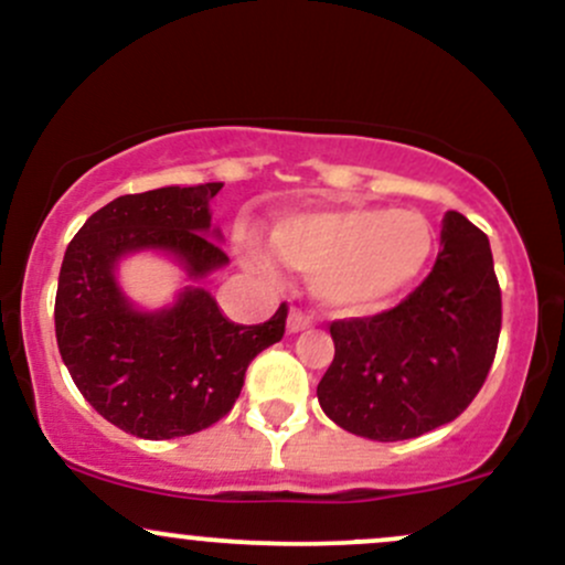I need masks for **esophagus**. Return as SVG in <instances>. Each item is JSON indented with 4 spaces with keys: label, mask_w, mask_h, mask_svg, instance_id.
<instances>
[{
    "label": "esophagus",
    "mask_w": 565,
    "mask_h": 565,
    "mask_svg": "<svg viewBox=\"0 0 565 565\" xmlns=\"http://www.w3.org/2000/svg\"><path fill=\"white\" fill-rule=\"evenodd\" d=\"M310 323H313V319H310L308 313L300 308H291L289 310V319H287V332L295 334V332H302V329H308Z\"/></svg>",
    "instance_id": "1"
}]
</instances>
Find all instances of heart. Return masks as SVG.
Wrapping results in <instances>:
<instances>
[{
	"label": "heart",
	"instance_id": "obj_1",
	"mask_svg": "<svg viewBox=\"0 0 565 565\" xmlns=\"http://www.w3.org/2000/svg\"><path fill=\"white\" fill-rule=\"evenodd\" d=\"M249 268L274 274L255 238L242 236ZM436 246L430 220L414 210L327 206L276 220L270 249L289 268L310 274L316 300L329 313L366 316L391 305L425 270Z\"/></svg>",
	"mask_w": 565,
	"mask_h": 565
}]
</instances>
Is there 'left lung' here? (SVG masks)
<instances>
[{
    "instance_id": "8db88e82",
    "label": "left lung",
    "mask_w": 565,
    "mask_h": 565,
    "mask_svg": "<svg viewBox=\"0 0 565 565\" xmlns=\"http://www.w3.org/2000/svg\"><path fill=\"white\" fill-rule=\"evenodd\" d=\"M438 260L406 300L332 321L334 359L319 382L332 423L369 440H406L451 423L494 364L502 291L489 238L446 212Z\"/></svg>"
}]
</instances>
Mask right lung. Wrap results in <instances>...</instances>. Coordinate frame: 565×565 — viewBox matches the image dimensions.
Returning <instances> with one entry per match:
<instances>
[{
  "mask_svg": "<svg viewBox=\"0 0 565 565\" xmlns=\"http://www.w3.org/2000/svg\"><path fill=\"white\" fill-rule=\"evenodd\" d=\"M223 183L127 193L97 210L71 238L55 295V337L71 380L100 417L125 433L164 440L223 419L246 366L287 329V302L270 321L244 327L210 291L185 287L172 308L140 313L116 287L121 255L170 252L188 276L228 263L210 236V201Z\"/></svg>",
  "mask_w": 565,
  "mask_h": 565,
  "instance_id": "add662e5",
  "label": "right lung"
}]
</instances>
